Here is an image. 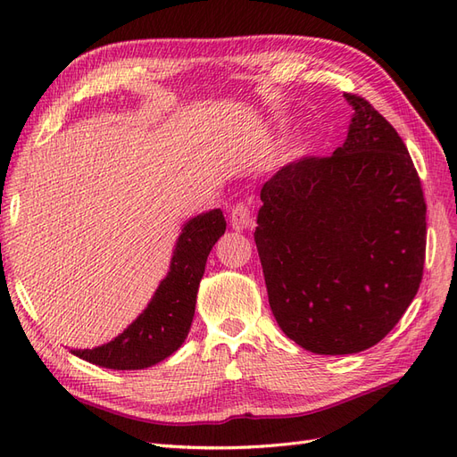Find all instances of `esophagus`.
Returning a JSON list of instances; mask_svg holds the SVG:
<instances>
[{"label": "esophagus", "mask_w": 457, "mask_h": 457, "mask_svg": "<svg viewBox=\"0 0 457 457\" xmlns=\"http://www.w3.org/2000/svg\"><path fill=\"white\" fill-rule=\"evenodd\" d=\"M230 225L234 230H244L252 225V213H250V205L245 202H238L232 207L230 212Z\"/></svg>", "instance_id": "34e87169"}]
</instances>
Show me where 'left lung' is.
<instances>
[{
	"label": "left lung",
	"mask_w": 457,
	"mask_h": 457,
	"mask_svg": "<svg viewBox=\"0 0 457 457\" xmlns=\"http://www.w3.org/2000/svg\"><path fill=\"white\" fill-rule=\"evenodd\" d=\"M331 156L284 165L261 188L255 244L270 311L316 354L379 343L416 297L427 205L404 141L366 99Z\"/></svg>",
	"instance_id": "left-lung-1"
}]
</instances>
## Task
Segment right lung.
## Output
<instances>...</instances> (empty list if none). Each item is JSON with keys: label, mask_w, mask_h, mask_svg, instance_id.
I'll return each instance as SVG.
<instances>
[{"label": "right lung", "mask_w": 457, "mask_h": 457, "mask_svg": "<svg viewBox=\"0 0 457 457\" xmlns=\"http://www.w3.org/2000/svg\"><path fill=\"white\" fill-rule=\"evenodd\" d=\"M225 228L220 210L190 219L179 234L168 276L139 318L110 343L72 353L110 370H143L173 354L188 336L207 255Z\"/></svg>", "instance_id": "right-lung-1"}]
</instances>
